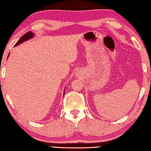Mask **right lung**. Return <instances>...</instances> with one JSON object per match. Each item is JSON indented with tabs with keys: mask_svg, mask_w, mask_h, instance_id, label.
Listing matches in <instances>:
<instances>
[{
	"mask_svg": "<svg viewBox=\"0 0 151 151\" xmlns=\"http://www.w3.org/2000/svg\"><path fill=\"white\" fill-rule=\"evenodd\" d=\"M33 35H34V34L32 33V32L31 31H29V32H26V33H25V35H23V36H22V37L18 41H17V42H16V44H15V46H17V45H18V44H21V43L23 42H24V41H25V40H27L29 39V38H32V37H33ZM63 94H64V93H63Z\"/></svg>",
	"mask_w": 151,
	"mask_h": 151,
	"instance_id": "1",
	"label": "right lung"
}]
</instances>
